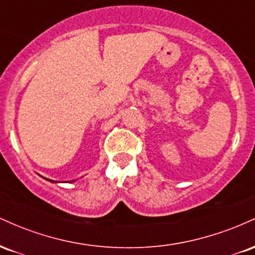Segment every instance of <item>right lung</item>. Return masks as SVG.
I'll use <instances>...</instances> for the list:
<instances>
[{
  "mask_svg": "<svg viewBox=\"0 0 255 255\" xmlns=\"http://www.w3.org/2000/svg\"><path fill=\"white\" fill-rule=\"evenodd\" d=\"M45 180H48V178H45ZM49 181H51V180H49ZM51 182H54V181H51Z\"/></svg>",
  "mask_w": 255,
  "mask_h": 255,
  "instance_id": "add662e5",
  "label": "right lung"
}]
</instances>
